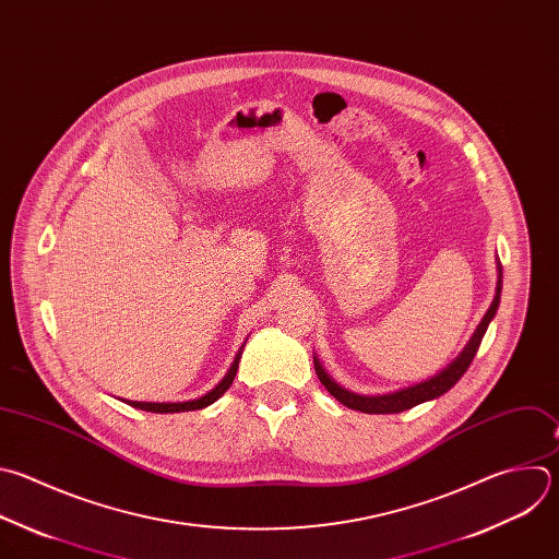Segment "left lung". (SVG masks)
Returning a JSON list of instances; mask_svg holds the SVG:
<instances>
[{"label": "left lung", "mask_w": 559, "mask_h": 559, "mask_svg": "<svg viewBox=\"0 0 559 559\" xmlns=\"http://www.w3.org/2000/svg\"><path fill=\"white\" fill-rule=\"evenodd\" d=\"M500 281H498V287H496V298L489 307V311L485 313V318L480 320L476 333L472 335V340L467 342V346L463 348V353L448 366L443 368L439 376L421 382V384H415L411 389H404V391H397V393H391V395H378V397H366V395H355V393H348L344 389H340L326 373L324 368L320 366V361L313 357V366H316V376L318 380L322 382V386L340 402L344 404L346 408H353V411H359V413H368V415H391V413H404L417 404H424V402H430L443 393H448L463 376L465 370L469 368L480 342H483V335L491 322V318L496 316V309H498V302H500Z\"/></svg>", "instance_id": "left-lung-1"}]
</instances>
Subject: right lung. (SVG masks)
Masks as SVG:
<instances>
[{"instance_id": "add662e5", "label": "right lung", "mask_w": 559, "mask_h": 559, "mask_svg": "<svg viewBox=\"0 0 559 559\" xmlns=\"http://www.w3.org/2000/svg\"><path fill=\"white\" fill-rule=\"evenodd\" d=\"M239 359H241V350L237 353V357H235V361H233V366H230V370H228V376H226L211 393H206V395L200 397V400L179 402V404H151V402H127V404L133 406V408H140V411H146V413H159V415H162V413H189V411L206 408V406H211L213 402H217V400L230 389V384H233V380H235V376H237Z\"/></svg>"}]
</instances>
